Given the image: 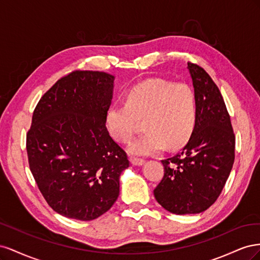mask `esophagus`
<instances>
[{"mask_svg": "<svg viewBox=\"0 0 260 260\" xmlns=\"http://www.w3.org/2000/svg\"><path fill=\"white\" fill-rule=\"evenodd\" d=\"M130 162L133 165V166H142L144 164V159L139 158V157H130Z\"/></svg>", "mask_w": 260, "mask_h": 260, "instance_id": "34e87169", "label": "esophagus"}]
</instances>
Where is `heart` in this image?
I'll use <instances>...</instances> for the list:
<instances>
[{"mask_svg":"<svg viewBox=\"0 0 260 260\" xmlns=\"http://www.w3.org/2000/svg\"><path fill=\"white\" fill-rule=\"evenodd\" d=\"M198 98L192 86L162 79H149L131 88L124 104L114 105L105 116L106 129L118 143H129L138 120L145 132L130 144L132 155H151L183 146L198 122Z\"/></svg>","mask_w":260,"mask_h":260,"instance_id":"1","label":"heart"}]
</instances>
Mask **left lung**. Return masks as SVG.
Segmentation results:
<instances>
[{"label":"left lung","mask_w":260,"mask_h":260,"mask_svg":"<svg viewBox=\"0 0 260 260\" xmlns=\"http://www.w3.org/2000/svg\"><path fill=\"white\" fill-rule=\"evenodd\" d=\"M198 98V122L182 151L161 160L156 201L176 215L200 214L221 193L234 162L235 137L218 86L202 67L187 62Z\"/></svg>","instance_id":"1"}]
</instances>
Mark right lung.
<instances>
[{
  "instance_id": "1",
  "label": "right lung",
  "mask_w": 260,
  "mask_h": 260,
  "mask_svg": "<svg viewBox=\"0 0 260 260\" xmlns=\"http://www.w3.org/2000/svg\"><path fill=\"white\" fill-rule=\"evenodd\" d=\"M114 79L103 72L76 70L55 83L34 112L29 167L45 201L67 218L89 221L105 214L129 167L105 125Z\"/></svg>"
}]
</instances>
